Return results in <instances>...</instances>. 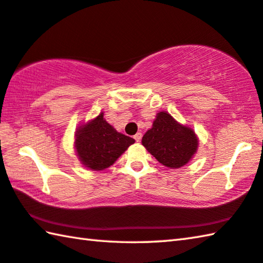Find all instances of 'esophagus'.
<instances>
[{
    "instance_id": "34e87169",
    "label": "esophagus",
    "mask_w": 263,
    "mask_h": 263,
    "mask_svg": "<svg viewBox=\"0 0 263 263\" xmlns=\"http://www.w3.org/2000/svg\"><path fill=\"white\" fill-rule=\"evenodd\" d=\"M141 137H142V136H141V133H140V132H138L137 135L135 136V139H136V141H137V142H139V141L141 140Z\"/></svg>"
}]
</instances>
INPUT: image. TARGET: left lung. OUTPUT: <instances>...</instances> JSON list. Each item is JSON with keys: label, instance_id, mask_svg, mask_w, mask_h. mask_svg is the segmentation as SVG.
I'll return each instance as SVG.
<instances>
[{"label": "left lung", "instance_id": "left-lung-1", "mask_svg": "<svg viewBox=\"0 0 263 263\" xmlns=\"http://www.w3.org/2000/svg\"><path fill=\"white\" fill-rule=\"evenodd\" d=\"M141 142L161 164L171 169L187 164L199 145L192 128L181 125L165 111L157 112L152 128L145 133Z\"/></svg>", "mask_w": 263, "mask_h": 263}]
</instances>
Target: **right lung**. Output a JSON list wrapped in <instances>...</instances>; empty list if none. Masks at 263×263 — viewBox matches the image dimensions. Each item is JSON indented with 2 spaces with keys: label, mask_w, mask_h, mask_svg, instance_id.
<instances>
[{
  "label": "right lung",
  "mask_w": 263,
  "mask_h": 263,
  "mask_svg": "<svg viewBox=\"0 0 263 263\" xmlns=\"http://www.w3.org/2000/svg\"><path fill=\"white\" fill-rule=\"evenodd\" d=\"M74 147L80 162L90 170H103L112 165L135 144V139L117 132L103 118V112L83 124L76 131Z\"/></svg>",
  "instance_id": "right-lung-1"
}]
</instances>
